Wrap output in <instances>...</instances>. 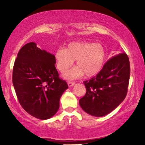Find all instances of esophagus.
I'll return each mask as SVG.
<instances>
[{
  "label": "esophagus",
  "instance_id": "esophagus-1",
  "mask_svg": "<svg viewBox=\"0 0 145 145\" xmlns=\"http://www.w3.org/2000/svg\"><path fill=\"white\" fill-rule=\"evenodd\" d=\"M67 84H68V86L69 87H72L74 85V82H69Z\"/></svg>",
  "mask_w": 145,
  "mask_h": 145
}]
</instances>
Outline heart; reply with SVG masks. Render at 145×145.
<instances>
[{
	"mask_svg": "<svg viewBox=\"0 0 145 145\" xmlns=\"http://www.w3.org/2000/svg\"><path fill=\"white\" fill-rule=\"evenodd\" d=\"M54 57L57 69L61 72H65L76 60V66L63 74L65 79L72 80L84 74L87 77L98 74L104 67L106 51L101 43L72 42L66 49H57Z\"/></svg>",
	"mask_w": 145,
	"mask_h": 145,
	"instance_id": "heart-1",
	"label": "heart"
}]
</instances>
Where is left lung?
I'll list each match as a JSON object with an SVG mask.
<instances>
[{"mask_svg":"<svg viewBox=\"0 0 145 145\" xmlns=\"http://www.w3.org/2000/svg\"><path fill=\"white\" fill-rule=\"evenodd\" d=\"M129 76V60L126 53L113 57L96 76L83 82L86 92L79 100L80 107L92 116L110 114L125 98Z\"/></svg>","mask_w":145,"mask_h":145,"instance_id":"8db88e82","label":"left lung"}]
</instances>
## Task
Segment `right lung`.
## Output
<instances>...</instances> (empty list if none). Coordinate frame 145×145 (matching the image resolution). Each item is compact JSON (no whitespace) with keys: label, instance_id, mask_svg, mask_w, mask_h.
I'll return each mask as SVG.
<instances>
[{"label":"right lung","instance_id":"add662e5","mask_svg":"<svg viewBox=\"0 0 145 145\" xmlns=\"http://www.w3.org/2000/svg\"><path fill=\"white\" fill-rule=\"evenodd\" d=\"M55 65L54 55L41 50L34 42L22 47L14 65L12 82L20 104L39 120L56 114L61 97L68 88L59 78Z\"/></svg>","mask_w":145,"mask_h":145}]
</instances>
